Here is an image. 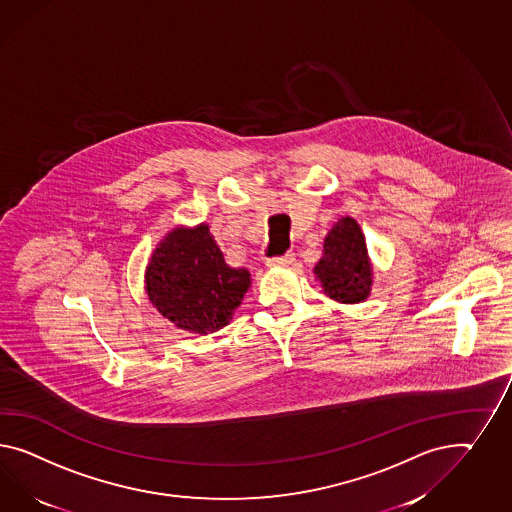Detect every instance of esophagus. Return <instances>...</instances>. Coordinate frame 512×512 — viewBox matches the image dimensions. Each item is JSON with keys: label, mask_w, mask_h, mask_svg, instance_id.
Listing matches in <instances>:
<instances>
[{"label": "esophagus", "mask_w": 512, "mask_h": 512, "mask_svg": "<svg viewBox=\"0 0 512 512\" xmlns=\"http://www.w3.org/2000/svg\"><path fill=\"white\" fill-rule=\"evenodd\" d=\"M294 261V255L292 253H285V255H277V257H270L266 261V266L270 268H276V266H289Z\"/></svg>", "instance_id": "esophagus-1"}]
</instances>
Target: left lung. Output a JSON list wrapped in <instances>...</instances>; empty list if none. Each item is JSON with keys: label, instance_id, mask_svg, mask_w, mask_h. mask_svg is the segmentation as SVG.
I'll return each instance as SVG.
<instances>
[{"label": "left lung", "instance_id": "obj_1", "mask_svg": "<svg viewBox=\"0 0 512 512\" xmlns=\"http://www.w3.org/2000/svg\"><path fill=\"white\" fill-rule=\"evenodd\" d=\"M324 292L343 304L363 302L371 291V263L365 236L352 218L337 221L324 240V255L315 266Z\"/></svg>", "mask_w": 512, "mask_h": 512}]
</instances>
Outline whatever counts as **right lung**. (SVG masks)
I'll use <instances>...</instances> for the list:
<instances>
[{"instance_id":"obj_1","label":"right lung","mask_w":512,"mask_h":512,"mask_svg":"<svg viewBox=\"0 0 512 512\" xmlns=\"http://www.w3.org/2000/svg\"><path fill=\"white\" fill-rule=\"evenodd\" d=\"M152 305L182 330L218 332L251 285L246 268H231L207 225L175 229L152 253L145 274Z\"/></svg>"}]
</instances>
